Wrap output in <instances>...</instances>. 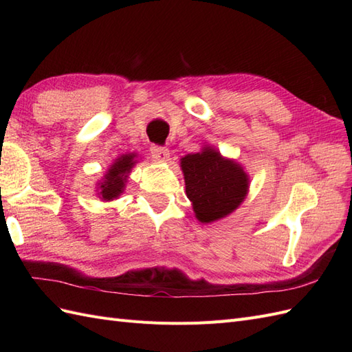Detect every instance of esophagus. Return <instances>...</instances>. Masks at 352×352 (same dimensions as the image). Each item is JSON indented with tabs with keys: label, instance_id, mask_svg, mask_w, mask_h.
<instances>
[{
	"label": "esophagus",
	"instance_id": "1",
	"mask_svg": "<svg viewBox=\"0 0 352 352\" xmlns=\"http://www.w3.org/2000/svg\"><path fill=\"white\" fill-rule=\"evenodd\" d=\"M151 155L158 160V162H167L168 157H170V153L166 146H151Z\"/></svg>",
	"mask_w": 352,
	"mask_h": 352
}]
</instances>
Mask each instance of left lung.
I'll list each match as a JSON object with an SVG mask.
<instances>
[{
  "label": "left lung",
  "instance_id": "obj_1",
  "mask_svg": "<svg viewBox=\"0 0 352 352\" xmlns=\"http://www.w3.org/2000/svg\"><path fill=\"white\" fill-rule=\"evenodd\" d=\"M186 195L192 201L195 217L211 223L235 211L248 194L250 179L241 164L221 157L211 146L180 160Z\"/></svg>",
  "mask_w": 352,
  "mask_h": 352
}]
</instances>
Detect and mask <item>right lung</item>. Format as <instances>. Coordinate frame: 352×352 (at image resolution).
<instances>
[{"instance_id": "right-lung-1", "label": "right lung", "mask_w": 352, "mask_h": 352, "mask_svg": "<svg viewBox=\"0 0 352 352\" xmlns=\"http://www.w3.org/2000/svg\"><path fill=\"white\" fill-rule=\"evenodd\" d=\"M135 158L136 154L131 153L123 154L114 160V163L109 167L107 173L98 182V195L102 201H113L123 192L127 176H129L132 167L136 163Z\"/></svg>"}]
</instances>
